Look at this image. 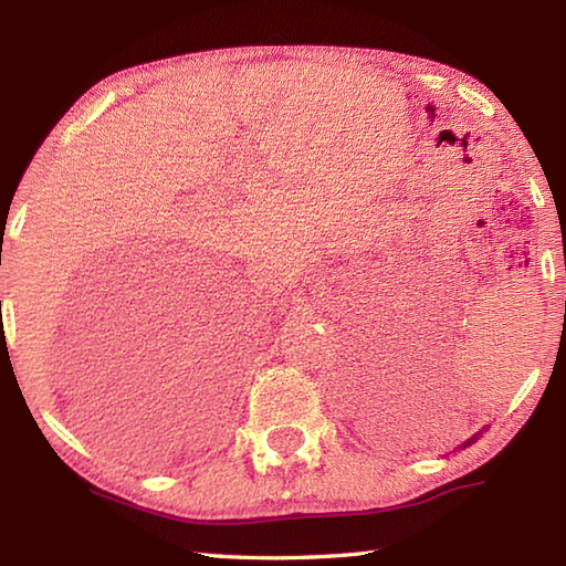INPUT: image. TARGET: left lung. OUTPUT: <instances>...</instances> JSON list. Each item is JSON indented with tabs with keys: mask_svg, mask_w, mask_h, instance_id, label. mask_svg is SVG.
Returning a JSON list of instances; mask_svg holds the SVG:
<instances>
[{
	"mask_svg": "<svg viewBox=\"0 0 566 566\" xmlns=\"http://www.w3.org/2000/svg\"><path fill=\"white\" fill-rule=\"evenodd\" d=\"M472 440H474V438H472ZM472 440H469V442H472ZM469 442H464V448H467V444H469Z\"/></svg>",
	"mask_w": 566,
	"mask_h": 566,
	"instance_id": "obj_1",
	"label": "left lung"
}]
</instances>
